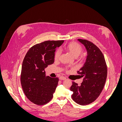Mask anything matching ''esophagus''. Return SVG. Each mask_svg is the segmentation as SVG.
<instances>
[{
  "label": "esophagus",
  "instance_id": "obj_1",
  "mask_svg": "<svg viewBox=\"0 0 122 122\" xmlns=\"http://www.w3.org/2000/svg\"><path fill=\"white\" fill-rule=\"evenodd\" d=\"M60 79L61 80H64L66 79V78L64 76H61L60 77Z\"/></svg>",
  "mask_w": 122,
  "mask_h": 122
}]
</instances>
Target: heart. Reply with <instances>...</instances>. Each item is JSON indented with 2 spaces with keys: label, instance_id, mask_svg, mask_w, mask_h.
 Returning <instances> with one entry per match:
<instances>
[{
  "label": "heart",
  "instance_id": "1",
  "mask_svg": "<svg viewBox=\"0 0 122 122\" xmlns=\"http://www.w3.org/2000/svg\"><path fill=\"white\" fill-rule=\"evenodd\" d=\"M66 49L71 53L74 56L76 57H78L79 55L82 52V48L79 44L76 42H71L68 44L65 47ZM61 50L57 49L55 51L54 55L55 60H58L60 58L61 55Z\"/></svg>",
  "mask_w": 122,
  "mask_h": 122
}]
</instances>
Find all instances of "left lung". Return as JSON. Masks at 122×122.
Returning a JSON list of instances; mask_svg holds the SVG:
<instances>
[{
    "mask_svg": "<svg viewBox=\"0 0 122 122\" xmlns=\"http://www.w3.org/2000/svg\"><path fill=\"white\" fill-rule=\"evenodd\" d=\"M86 47L87 56L83 67L77 72L82 77L80 86L72 82L70 90L73 92L72 98L79 105H86L95 101L104 86L107 68L103 53L93 43L86 40L78 39Z\"/></svg>",
    "mask_w": 122,
    "mask_h": 122,
    "instance_id": "1",
    "label": "left lung"
}]
</instances>
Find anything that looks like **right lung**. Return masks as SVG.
Segmentation results:
<instances>
[{"mask_svg":"<svg viewBox=\"0 0 122 122\" xmlns=\"http://www.w3.org/2000/svg\"><path fill=\"white\" fill-rule=\"evenodd\" d=\"M64 41H47L33 46L25 56L22 66L21 83L24 93L38 105L48 103L57 86L58 78L46 76L45 69L54 61L57 47Z\"/></svg>","mask_w":122,"mask_h":122,"instance_id":"right-lung-1","label":"right lung"}]
</instances>
